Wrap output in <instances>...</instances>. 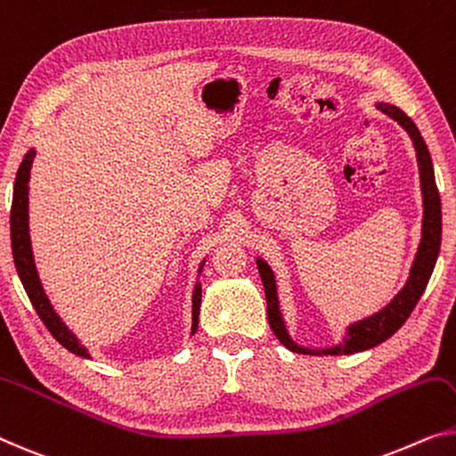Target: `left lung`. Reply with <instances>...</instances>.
Masks as SVG:
<instances>
[{
  "label": "left lung",
  "mask_w": 456,
  "mask_h": 456,
  "mask_svg": "<svg viewBox=\"0 0 456 456\" xmlns=\"http://www.w3.org/2000/svg\"><path fill=\"white\" fill-rule=\"evenodd\" d=\"M375 106L380 112H385L389 118L397 120L413 141V149H416V158H418V169H419V186H422V207H424L422 240H419L416 257H413L410 276H407L403 289L399 290V293L393 297L383 309H379L377 314L350 323L344 331L342 342H338L334 346H325V348H307V346L297 344L295 339L290 338L287 322H284V315L281 311V301H278L274 272H272L266 260L256 257L257 272H260V278L264 284V293H266L270 328L276 334V338L281 339L290 352H297V354H311V356L354 354V352H362L383 344L385 339H389L393 334H395V331L407 322V317L411 315L413 307H416L419 297H422V293L426 290L428 281H430L434 264L438 260L440 240H443V210H440V194L436 188V178H434L430 151H428L416 122L407 117L403 110H399V108L393 104H385V102H377Z\"/></svg>",
  "instance_id": "1"
}]
</instances>
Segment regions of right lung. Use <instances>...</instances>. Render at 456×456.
I'll return each instance as SVG.
<instances>
[{
    "instance_id": "add662e5",
    "label": "right lung",
    "mask_w": 456,
    "mask_h": 456,
    "mask_svg": "<svg viewBox=\"0 0 456 456\" xmlns=\"http://www.w3.org/2000/svg\"><path fill=\"white\" fill-rule=\"evenodd\" d=\"M37 151L28 149V153L24 155L22 163H20L16 182H13V199H12V213H10V233H12V254H13V264H16L18 276L24 284L26 295H28L32 307L37 309L38 317L43 319V323L49 328L54 339L67 348L73 354L81 358H92L90 352L84 344L79 342V338L73 334V331L67 328L63 319L59 317L57 311L46 297L43 282L38 278L37 264H34V254H32V243H30V227H28V182H30V169H32V159ZM205 262H200L199 274L205 268ZM200 298H202V287L200 282L196 281L194 290H192V330H190V336H194V331L199 330V315H200Z\"/></svg>"
}]
</instances>
